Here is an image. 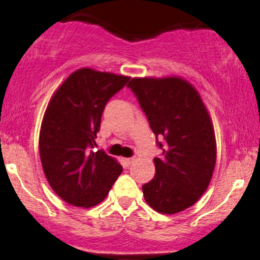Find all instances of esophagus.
Listing matches in <instances>:
<instances>
[{
  "label": "esophagus",
  "mask_w": 260,
  "mask_h": 260,
  "mask_svg": "<svg viewBox=\"0 0 260 260\" xmlns=\"http://www.w3.org/2000/svg\"><path fill=\"white\" fill-rule=\"evenodd\" d=\"M122 161H123L124 166H129L131 164H132L133 159H132V157H124V159H122Z\"/></svg>",
  "instance_id": "1"
}]
</instances>
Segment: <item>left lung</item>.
I'll return each instance as SVG.
<instances>
[{
	"label": "left lung",
	"instance_id": "left-lung-1",
	"mask_svg": "<svg viewBox=\"0 0 260 260\" xmlns=\"http://www.w3.org/2000/svg\"><path fill=\"white\" fill-rule=\"evenodd\" d=\"M127 86L162 151L154 159V178L142 187L145 202L159 213H180L207 190L215 168L209 113L196 89L181 78H133Z\"/></svg>",
	"mask_w": 260,
	"mask_h": 260
}]
</instances>
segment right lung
Wrapping results in <instances>:
<instances>
[{
	"mask_svg": "<svg viewBox=\"0 0 260 260\" xmlns=\"http://www.w3.org/2000/svg\"><path fill=\"white\" fill-rule=\"evenodd\" d=\"M128 80L82 68L64 80L45 111L39 138L41 165L56 194L70 204H99L123 170L94 147L106 104Z\"/></svg>",
	"mask_w": 260,
	"mask_h": 260,
	"instance_id": "obj_1",
	"label": "right lung"
}]
</instances>
